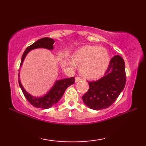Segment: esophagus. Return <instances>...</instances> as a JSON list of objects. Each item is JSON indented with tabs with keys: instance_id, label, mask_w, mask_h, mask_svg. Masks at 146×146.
I'll return each mask as SVG.
<instances>
[{
	"instance_id": "esophagus-1",
	"label": "esophagus",
	"mask_w": 146,
	"mask_h": 146,
	"mask_svg": "<svg viewBox=\"0 0 146 146\" xmlns=\"http://www.w3.org/2000/svg\"><path fill=\"white\" fill-rule=\"evenodd\" d=\"M81 80H82L81 78H80V77H78V76H76V77L75 78V82H78L80 81Z\"/></svg>"
}]
</instances>
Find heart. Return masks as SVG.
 <instances>
[{
	"instance_id": "obj_1",
	"label": "heart",
	"mask_w": 146,
	"mask_h": 146,
	"mask_svg": "<svg viewBox=\"0 0 146 146\" xmlns=\"http://www.w3.org/2000/svg\"><path fill=\"white\" fill-rule=\"evenodd\" d=\"M69 65L79 66L81 75L87 79H96L102 76L108 68L110 56L107 50L98 46H84L76 51Z\"/></svg>"
}]
</instances>
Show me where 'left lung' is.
<instances>
[{"instance_id": "8db88e82", "label": "left lung", "mask_w": 146, "mask_h": 146, "mask_svg": "<svg viewBox=\"0 0 146 146\" xmlns=\"http://www.w3.org/2000/svg\"><path fill=\"white\" fill-rule=\"evenodd\" d=\"M125 82L124 61L120 56L115 55L105 75L96 81L89 82L88 91L82 96L84 103L94 110L107 108L123 91Z\"/></svg>"}]
</instances>
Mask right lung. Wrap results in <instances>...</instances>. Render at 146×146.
Masks as SVG:
<instances>
[{
  "mask_svg": "<svg viewBox=\"0 0 146 146\" xmlns=\"http://www.w3.org/2000/svg\"><path fill=\"white\" fill-rule=\"evenodd\" d=\"M54 40L50 38H42L36 41L35 43H33L30 46L27 47L26 48V50L24 52L23 56H22L20 67H21L22 65H23V62L25 60L28 53L30 51H31L32 50L36 48H46L51 50L54 49ZM74 82L75 79L74 77L58 80L55 82L53 86L49 90V91L46 94L40 97H35L30 94L24 88L23 86L21 84V79H20V73L19 74V86L26 98L33 106L42 109L50 108L52 107L54 105L56 104L62 97L64 93L66 90L67 89V88L69 87L70 85L73 84Z\"/></svg>",
  "mask_w": 146,
  "mask_h": 146,
  "instance_id": "1",
  "label": "right lung"
}]
</instances>
